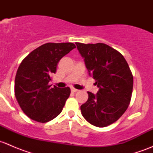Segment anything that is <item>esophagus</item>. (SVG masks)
Instances as JSON below:
<instances>
[{
  "label": "esophagus",
  "mask_w": 153,
  "mask_h": 153,
  "mask_svg": "<svg viewBox=\"0 0 153 153\" xmlns=\"http://www.w3.org/2000/svg\"><path fill=\"white\" fill-rule=\"evenodd\" d=\"M71 91H72V92H78V89H75V88H72V89H71Z\"/></svg>",
  "instance_id": "34e87169"
}]
</instances>
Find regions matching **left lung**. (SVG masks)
Returning a JSON list of instances; mask_svg holds the SVG:
<instances>
[{
	"mask_svg": "<svg viewBox=\"0 0 153 153\" xmlns=\"http://www.w3.org/2000/svg\"><path fill=\"white\" fill-rule=\"evenodd\" d=\"M75 44L99 88L96 95L87 92L89 98L81 106V113L94 126H109L118 121L129 106L133 87L132 72L124 56L105 44Z\"/></svg>",
	"mask_w": 153,
	"mask_h": 153,
	"instance_id": "8db88e82",
	"label": "left lung"
}]
</instances>
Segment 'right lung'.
<instances>
[{"instance_id": "right-lung-1", "label": "right lung", "mask_w": 153, "mask_h": 153, "mask_svg": "<svg viewBox=\"0 0 153 153\" xmlns=\"http://www.w3.org/2000/svg\"><path fill=\"white\" fill-rule=\"evenodd\" d=\"M76 47L72 43H47L24 58L15 75V95L23 112L31 119L46 123L62 111L70 88H51V75L60 60Z\"/></svg>"}]
</instances>
